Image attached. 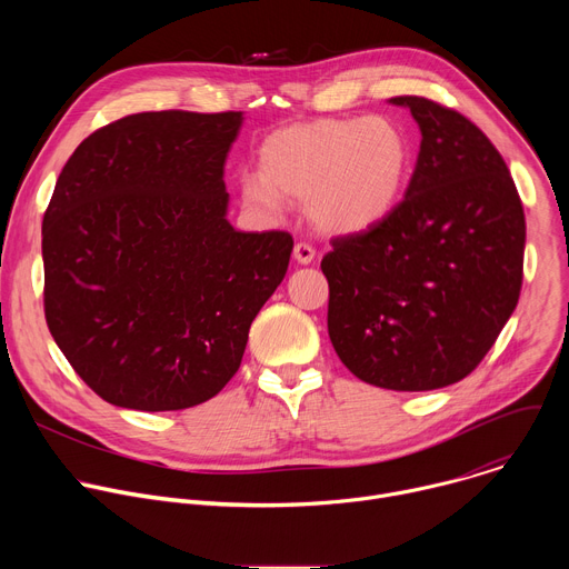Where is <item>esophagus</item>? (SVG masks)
<instances>
[{
	"mask_svg": "<svg viewBox=\"0 0 569 569\" xmlns=\"http://www.w3.org/2000/svg\"><path fill=\"white\" fill-rule=\"evenodd\" d=\"M292 254H295V261L301 266H308L315 259V250H312V246H308V242H297Z\"/></svg>",
	"mask_w": 569,
	"mask_h": 569,
	"instance_id": "obj_1",
	"label": "esophagus"
}]
</instances>
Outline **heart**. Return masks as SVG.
Wrapping results in <instances>:
<instances>
[{
  "label": "heart",
  "mask_w": 569,
  "mask_h": 569,
  "mask_svg": "<svg viewBox=\"0 0 569 569\" xmlns=\"http://www.w3.org/2000/svg\"><path fill=\"white\" fill-rule=\"evenodd\" d=\"M412 148L382 117L317 119L266 137L259 173L240 180L242 202L277 211L281 198L308 200L312 222L331 233L380 224L410 180Z\"/></svg>",
  "instance_id": "heart-1"
}]
</instances>
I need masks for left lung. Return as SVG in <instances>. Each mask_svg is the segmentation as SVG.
<instances>
[{
  "label": "left lung",
  "mask_w": 569,
  "mask_h": 569,
  "mask_svg": "<svg viewBox=\"0 0 569 569\" xmlns=\"http://www.w3.org/2000/svg\"><path fill=\"white\" fill-rule=\"evenodd\" d=\"M421 130L405 200L376 227L333 238L329 336L360 380L430 391L496 345L522 288L525 211L498 148L463 114L396 97Z\"/></svg>",
  "instance_id": "8db88e82"
}]
</instances>
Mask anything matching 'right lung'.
<instances>
[{
	"mask_svg": "<svg viewBox=\"0 0 569 569\" xmlns=\"http://www.w3.org/2000/svg\"><path fill=\"white\" fill-rule=\"evenodd\" d=\"M242 112H141L67 159L42 220L44 317L103 400L171 412L238 371L283 281L292 236L227 220L224 159Z\"/></svg>",
	"mask_w": 569,
	"mask_h": 569,
	"instance_id": "right-lung-1",
	"label": "right lung"
}]
</instances>
